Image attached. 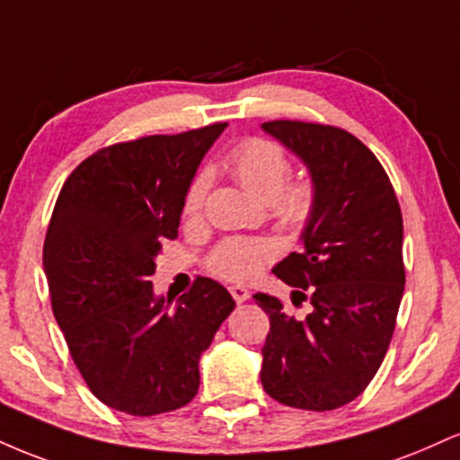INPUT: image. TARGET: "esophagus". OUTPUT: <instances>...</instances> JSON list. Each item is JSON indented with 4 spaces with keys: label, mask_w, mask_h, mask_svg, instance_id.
<instances>
[{
    "label": "esophagus",
    "mask_w": 460,
    "mask_h": 460,
    "mask_svg": "<svg viewBox=\"0 0 460 460\" xmlns=\"http://www.w3.org/2000/svg\"><path fill=\"white\" fill-rule=\"evenodd\" d=\"M229 292H231V296H234V300H235L237 305L246 303V300L251 298V292H248L246 288H242V285H231Z\"/></svg>",
    "instance_id": "34e87169"
}]
</instances>
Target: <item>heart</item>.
<instances>
[{
	"instance_id": "obj_1",
	"label": "heart",
	"mask_w": 460,
	"mask_h": 460,
	"mask_svg": "<svg viewBox=\"0 0 460 460\" xmlns=\"http://www.w3.org/2000/svg\"><path fill=\"white\" fill-rule=\"evenodd\" d=\"M226 168L252 197L270 205V212L285 229L303 231L318 209V188L311 177L289 179L288 153L270 140L246 138L226 155ZM212 186V172L199 168L183 194V214L197 216ZM277 257V244L261 237H225L208 257V268L226 281H248L263 263Z\"/></svg>"
}]
</instances>
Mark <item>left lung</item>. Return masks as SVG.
Wrapping results in <instances>:
<instances>
[{"label":"left lung","mask_w":460,"mask_h":460,"mask_svg":"<svg viewBox=\"0 0 460 460\" xmlns=\"http://www.w3.org/2000/svg\"><path fill=\"white\" fill-rule=\"evenodd\" d=\"M263 131L296 153L318 188V209L300 252L272 268L309 300L307 318L255 294L270 318L261 385L277 402L332 411L357 398L381 367L404 294L402 212L387 172L350 131L303 120H268Z\"/></svg>","instance_id":"obj_1"}]
</instances>
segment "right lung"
Listing matches in <instances>:
<instances>
[{
  "label": "right lung",
  "instance_id": "add662e5",
  "mask_svg": "<svg viewBox=\"0 0 460 460\" xmlns=\"http://www.w3.org/2000/svg\"><path fill=\"white\" fill-rule=\"evenodd\" d=\"M226 123L116 142L86 157L58 194L43 266L51 309L88 389L110 409L149 417L199 392V358L235 307L199 277L166 311L149 277L175 240L190 179Z\"/></svg>",
  "mask_w": 460,
  "mask_h": 460
}]
</instances>
